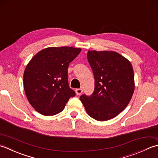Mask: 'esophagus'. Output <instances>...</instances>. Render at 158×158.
<instances>
[{
    "label": "esophagus",
    "instance_id": "obj_1",
    "mask_svg": "<svg viewBox=\"0 0 158 158\" xmlns=\"http://www.w3.org/2000/svg\"><path fill=\"white\" fill-rule=\"evenodd\" d=\"M75 91H76V93L77 95H81L82 93L83 90L82 89H76Z\"/></svg>",
    "mask_w": 158,
    "mask_h": 158
}]
</instances>
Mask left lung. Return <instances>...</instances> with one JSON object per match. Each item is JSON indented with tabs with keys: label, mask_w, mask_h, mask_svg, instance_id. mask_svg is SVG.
<instances>
[{
	"label": "left lung",
	"mask_w": 158,
	"mask_h": 158,
	"mask_svg": "<svg viewBox=\"0 0 158 158\" xmlns=\"http://www.w3.org/2000/svg\"><path fill=\"white\" fill-rule=\"evenodd\" d=\"M88 61L95 78L92 95H81L90 117L99 121L113 118L130 103L135 88L130 61L114 51L89 50Z\"/></svg>",
	"instance_id": "obj_1"
}]
</instances>
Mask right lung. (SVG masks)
<instances>
[{"mask_svg": "<svg viewBox=\"0 0 158 158\" xmlns=\"http://www.w3.org/2000/svg\"><path fill=\"white\" fill-rule=\"evenodd\" d=\"M81 48L49 47L32 58L26 67L23 83L26 96L39 113L52 116L65 108L75 92L69 88L67 69Z\"/></svg>", "mask_w": 158, "mask_h": 158, "instance_id": "obj_1", "label": "right lung"}]
</instances>
